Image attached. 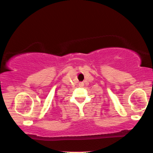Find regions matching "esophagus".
<instances>
[{
    "label": "esophagus",
    "instance_id": "esophagus-1",
    "mask_svg": "<svg viewBox=\"0 0 153 153\" xmlns=\"http://www.w3.org/2000/svg\"><path fill=\"white\" fill-rule=\"evenodd\" d=\"M78 85H79V86H80V87H82L84 85V83L82 82H80L78 83Z\"/></svg>",
    "mask_w": 153,
    "mask_h": 153
}]
</instances>
